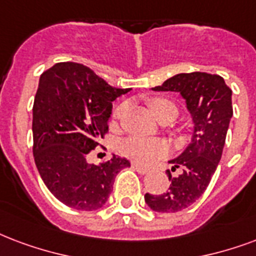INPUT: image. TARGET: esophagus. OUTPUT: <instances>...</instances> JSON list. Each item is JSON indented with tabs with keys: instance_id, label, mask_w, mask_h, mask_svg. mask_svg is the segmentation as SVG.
<instances>
[{
	"instance_id": "obj_1",
	"label": "esophagus",
	"mask_w": 256,
	"mask_h": 256,
	"mask_svg": "<svg viewBox=\"0 0 256 256\" xmlns=\"http://www.w3.org/2000/svg\"><path fill=\"white\" fill-rule=\"evenodd\" d=\"M132 168L136 172H138L140 174H148V173H149V172H150V169H148V168L141 166V165H138V164H132Z\"/></svg>"
}]
</instances>
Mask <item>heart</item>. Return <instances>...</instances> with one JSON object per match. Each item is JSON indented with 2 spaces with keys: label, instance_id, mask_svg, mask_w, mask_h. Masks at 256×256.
I'll return each instance as SVG.
<instances>
[{
  "label": "heart",
  "instance_id": "b5f03b06",
  "mask_svg": "<svg viewBox=\"0 0 256 256\" xmlns=\"http://www.w3.org/2000/svg\"><path fill=\"white\" fill-rule=\"evenodd\" d=\"M149 106L153 111L156 116L162 114L164 111L166 110H176V106L172 102L162 99V98H154L149 102ZM128 106L126 104H120L115 108L114 116L116 120H120L126 112ZM120 152L124 154L128 158L134 160L136 162L148 164L156 158L162 157L164 154L168 152L166 145L164 142L153 141V140H146L141 136H128L124 141L120 142Z\"/></svg>",
  "mask_w": 256,
  "mask_h": 256
}]
</instances>
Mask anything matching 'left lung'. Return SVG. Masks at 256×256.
I'll use <instances>...</instances> for the list:
<instances>
[{
  "label": "left lung",
  "mask_w": 256,
  "mask_h": 256,
  "mask_svg": "<svg viewBox=\"0 0 256 256\" xmlns=\"http://www.w3.org/2000/svg\"><path fill=\"white\" fill-rule=\"evenodd\" d=\"M178 92L192 118V138L184 152L170 160L173 169L181 168L162 194H145V202L156 212L173 214L192 206L210 184L219 165L230 120L232 118V91L222 76L206 72L178 74L152 88Z\"/></svg>",
  "instance_id": "obj_1"
}]
</instances>
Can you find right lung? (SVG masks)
I'll return each mask as SVG.
<instances>
[{
	"instance_id": "right-lung-1",
	"label": "right lung",
	"mask_w": 256,
	"mask_h": 256,
	"mask_svg": "<svg viewBox=\"0 0 256 256\" xmlns=\"http://www.w3.org/2000/svg\"><path fill=\"white\" fill-rule=\"evenodd\" d=\"M130 88H115L78 63H58L38 80L33 103V157L58 202L79 210L106 204L115 176L130 161L112 156L90 164L88 153L108 128L112 102Z\"/></svg>"
}]
</instances>
